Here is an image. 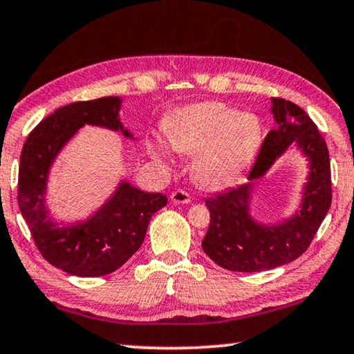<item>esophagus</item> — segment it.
<instances>
[{
    "label": "esophagus",
    "instance_id": "obj_1",
    "mask_svg": "<svg viewBox=\"0 0 354 354\" xmlns=\"http://www.w3.org/2000/svg\"><path fill=\"white\" fill-rule=\"evenodd\" d=\"M170 200L171 203H175V205H187V203H190V195L184 190H175L170 195Z\"/></svg>",
    "mask_w": 354,
    "mask_h": 354
}]
</instances>
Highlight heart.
Segmentation results:
<instances>
[{
	"label": "heart",
	"mask_w": 354,
	"mask_h": 354,
	"mask_svg": "<svg viewBox=\"0 0 354 354\" xmlns=\"http://www.w3.org/2000/svg\"><path fill=\"white\" fill-rule=\"evenodd\" d=\"M162 129L176 153L194 154L192 176L205 190L227 187L253 162L263 139L262 123L254 113H241L218 101L181 107ZM147 148L156 162L170 165L162 142L153 139Z\"/></svg>",
	"instance_id": "obj_1"
}]
</instances>
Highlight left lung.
<instances>
[{"label":"left lung","instance_id":"1","mask_svg":"<svg viewBox=\"0 0 354 354\" xmlns=\"http://www.w3.org/2000/svg\"><path fill=\"white\" fill-rule=\"evenodd\" d=\"M274 127L263 140L248 181L206 200L211 225L201 247L220 267L231 272H263L286 266L301 256L331 206V167L326 142L301 107L272 98ZM295 147L307 159L306 183L289 218L273 224L252 215L257 179L278 158Z\"/></svg>","mask_w":354,"mask_h":354}]
</instances>
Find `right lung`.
<instances>
[{
    "mask_svg": "<svg viewBox=\"0 0 354 354\" xmlns=\"http://www.w3.org/2000/svg\"><path fill=\"white\" fill-rule=\"evenodd\" d=\"M123 98L103 97L59 107L40 122L23 145L19 206L41 256L73 277L97 278L115 272L143 243L153 214L167 196L143 192L122 178L103 205L86 218L61 220L48 206L51 169L62 149L88 124L137 140L120 118Z\"/></svg>",
    "mask_w": 354,
    "mask_h": 354,
    "instance_id": "obj_1",
    "label": "right lung"
}]
</instances>
